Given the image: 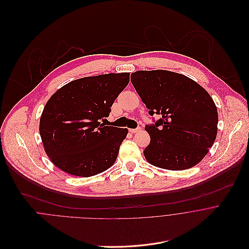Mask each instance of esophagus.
<instances>
[{"instance_id": "esophagus-1", "label": "esophagus", "mask_w": 249, "mask_h": 249, "mask_svg": "<svg viewBox=\"0 0 249 249\" xmlns=\"http://www.w3.org/2000/svg\"><path fill=\"white\" fill-rule=\"evenodd\" d=\"M140 129H141L140 127H137V128H129V132H131V133H136V132H138Z\"/></svg>"}]
</instances>
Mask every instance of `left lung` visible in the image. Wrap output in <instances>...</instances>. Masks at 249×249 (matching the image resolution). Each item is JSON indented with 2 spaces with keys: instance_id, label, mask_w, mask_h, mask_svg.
Here are the masks:
<instances>
[{
  "instance_id": "8db88e82",
  "label": "left lung",
  "mask_w": 249,
  "mask_h": 249,
  "mask_svg": "<svg viewBox=\"0 0 249 249\" xmlns=\"http://www.w3.org/2000/svg\"><path fill=\"white\" fill-rule=\"evenodd\" d=\"M130 81L149 115L150 143L143 151L147 162L172 171L192 168L212 147L218 131L217 107L209 93L189 77L163 70L138 71Z\"/></svg>"
}]
</instances>
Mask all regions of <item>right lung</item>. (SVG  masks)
Listing matches in <instances>:
<instances>
[{
    "instance_id": "obj_1",
    "label": "right lung",
    "mask_w": 249,
    "mask_h": 249,
    "mask_svg": "<svg viewBox=\"0 0 249 249\" xmlns=\"http://www.w3.org/2000/svg\"><path fill=\"white\" fill-rule=\"evenodd\" d=\"M129 72L82 77L61 87L46 103L39 124L44 150L60 170L91 177L117 160L127 128L104 125Z\"/></svg>"
}]
</instances>
